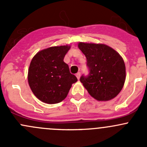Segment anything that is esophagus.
Returning <instances> with one entry per match:
<instances>
[{"instance_id":"obj_1","label":"esophagus","mask_w":147,"mask_h":147,"mask_svg":"<svg viewBox=\"0 0 147 147\" xmlns=\"http://www.w3.org/2000/svg\"><path fill=\"white\" fill-rule=\"evenodd\" d=\"M80 75H81V73L80 72H78V73L76 74V77H77V78H78V80H79L80 78Z\"/></svg>"}]
</instances>
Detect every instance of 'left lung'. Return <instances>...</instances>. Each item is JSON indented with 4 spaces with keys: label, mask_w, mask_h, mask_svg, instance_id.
Instances as JSON below:
<instances>
[{
    "label": "left lung",
    "mask_w": 147,
    "mask_h": 147,
    "mask_svg": "<svg viewBox=\"0 0 147 147\" xmlns=\"http://www.w3.org/2000/svg\"><path fill=\"white\" fill-rule=\"evenodd\" d=\"M78 47L87 58L89 75L80 79L89 94L98 101L115 98L124 86L125 64L117 51L104 44L80 42Z\"/></svg>",
    "instance_id": "1"
}]
</instances>
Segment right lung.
<instances>
[{"label":"right lung","mask_w":147,"mask_h":147,"mask_svg":"<svg viewBox=\"0 0 147 147\" xmlns=\"http://www.w3.org/2000/svg\"><path fill=\"white\" fill-rule=\"evenodd\" d=\"M70 46L50 47L38 52L28 69L29 86L35 97L47 104L65 100L72 84L78 81L63 61Z\"/></svg>","instance_id":"1"}]
</instances>
